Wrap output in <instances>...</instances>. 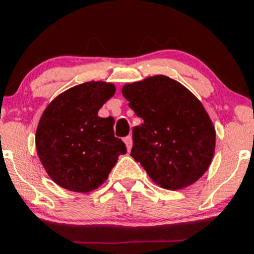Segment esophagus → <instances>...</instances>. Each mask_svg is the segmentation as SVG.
Returning <instances> with one entry per match:
<instances>
[{
    "label": "esophagus",
    "mask_w": 254,
    "mask_h": 254,
    "mask_svg": "<svg viewBox=\"0 0 254 254\" xmlns=\"http://www.w3.org/2000/svg\"><path fill=\"white\" fill-rule=\"evenodd\" d=\"M124 142H125V145H127V151H130V150H131V146H132V137L129 135V136L125 137Z\"/></svg>",
    "instance_id": "obj_1"
}]
</instances>
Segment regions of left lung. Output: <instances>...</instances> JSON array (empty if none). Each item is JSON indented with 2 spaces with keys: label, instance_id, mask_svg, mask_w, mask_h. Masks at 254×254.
I'll use <instances>...</instances> for the list:
<instances>
[{
  "label": "left lung",
  "instance_id": "1",
  "mask_svg": "<svg viewBox=\"0 0 254 254\" xmlns=\"http://www.w3.org/2000/svg\"><path fill=\"white\" fill-rule=\"evenodd\" d=\"M122 93L144 120L132 129L135 161L162 189H185L197 181L216 145L215 127L200 100L166 75L125 84Z\"/></svg>",
  "mask_w": 254,
  "mask_h": 254
}]
</instances>
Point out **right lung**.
<instances>
[{"label": "right lung", "instance_id": "obj_1", "mask_svg": "<svg viewBox=\"0 0 254 254\" xmlns=\"http://www.w3.org/2000/svg\"><path fill=\"white\" fill-rule=\"evenodd\" d=\"M112 83L87 82L59 94L46 108L36 131V149L52 180L87 193L105 182L125 144L114 136V119L98 112L114 95Z\"/></svg>", "mask_w": 254, "mask_h": 254}]
</instances>
